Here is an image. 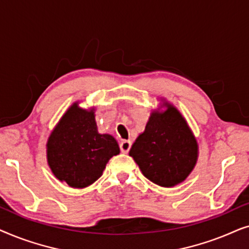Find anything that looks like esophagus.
Here are the masks:
<instances>
[{"label": "esophagus", "mask_w": 249, "mask_h": 249, "mask_svg": "<svg viewBox=\"0 0 249 249\" xmlns=\"http://www.w3.org/2000/svg\"><path fill=\"white\" fill-rule=\"evenodd\" d=\"M131 147V142L130 141H122L120 142V149L122 153H128L129 149Z\"/></svg>", "instance_id": "esophagus-1"}]
</instances>
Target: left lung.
I'll list each match as a JSON object with an SVG mask.
<instances>
[{
    "label": "left lung",
    "instance_id": "1",
    "mask_svg": "<svg viewBox=\"0 0 249 249\" xmlns=\"http://www.w3.org/2000/svg\"><path fill=\"white\" fill-rule=\"evenodd\" d=\"M129 155L146 178L170 188L193 172L198 160V144L180 111L162 98L161 108L151 112L145 130L136 138Z\"/></svg>",
    "mask_w": 249,
    "mask_h": 249
}]
</instances>
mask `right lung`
<instances>
[{
    "instance_id": "add662e5",
    "label": "right lung",
    "mask_w": 249,
    "mask_h": 249,
    "mask_svg": "<svg viewBox=\"0 0 249 249\" xmlns=\"http://www.w3.org/2000/svg\"><path fill=\"white\" fill-rule=\"evenodd\" d=\"M120 153L113 136L100 134L95 107L83 108L74 102L51 132L46 142V159L51 171L61 182L72 188L94 183L107 162Z\"/></svg>"
}]
</instances>
